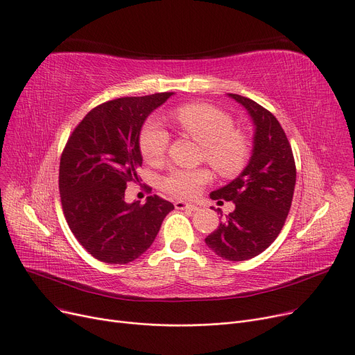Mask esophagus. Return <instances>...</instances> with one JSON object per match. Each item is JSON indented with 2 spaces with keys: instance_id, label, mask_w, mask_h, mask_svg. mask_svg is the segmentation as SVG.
Segmentation results:
<instances>
[{
  "instance_id": "1",
  "label": "esophagus",
  "mask_w": 355,
  "mask_h": 355,
  "mask_svg": "<svg viewBox=\"0 0 355 355\" xmlns=\"http://www.w3.org/2000/svg\"><path fill=\"white\" fill-rule=\"evenodd\" d=\"M174 206H175L177 210H191V211L198 210V207L196 206V204H189V202H185V201H175Z\"/></svg>"
}]
</instances>
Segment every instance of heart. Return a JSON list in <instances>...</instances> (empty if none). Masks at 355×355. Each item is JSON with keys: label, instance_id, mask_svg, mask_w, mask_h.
<instances>
[{"label": "heart", "instance_id": "b5f03b06", "mask_svg": "<svg viewBox=\"0 0 355 355\" xmlns=\"http://www.w3.org/2000/svg\"><path fill=\"white\" fill-rule=\"evenodd\" d=\"M174 119L185 135L202 145V158L221 177L232 178L245 170L250 158L249 138L234 129V121L218 107L190 103L174 112ZM170 135L159 122L148 121L139 135V149L144 159L158 165L165 159ZM210 180V173L204 168L187 170L174 168L162 181L164 190L177 198L194 197Z\"/></svg>", "mask_w": 355, "mask_h": 355}]
</instances>
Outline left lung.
<instances>
[{"mask_svg": "<svg viewBox=\"0 0 355 355\" xmlns=\"http://www.w3.org/2000/svg\"><path fill=\"white\" fill-rule=\"evenodd\" d=\"M229 96L253 121V151L240 175L210 194L218 204L233 201L234 210L206 237V245L217 256L240 262L266 250L281 233L293 198L296 166L285 130L270 112L249 98Z\"/></svg>", "mask_w": 355, "mask_h": 355, "instance_id": "8db88e82", "label": "left lung"}]
</instances>
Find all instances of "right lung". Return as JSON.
Returning a JSON list of instances; mask_svg holds the SVG:
<instances>
[{"label": "right lung", "instance_id": "1", "mask_svg": "<svg viewBox=\"0 0 355 355\" xmlns=\"http://www.w3.org/2000/svg\"><path fill=\"white\" fill-rule=\"evenodd\" d=\"M173 92L126 96L93 107L74 128L63 149L59 190L67 225L93 257L110 265L138 259L174 210L158 196L128 204L125 190L142 165L141 128Z\"/></svg>", "mask_w": 355, "mask_h": 355}]
</instances>
